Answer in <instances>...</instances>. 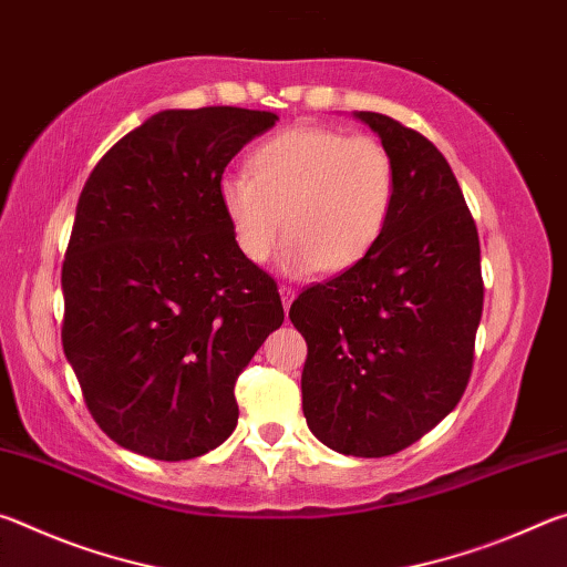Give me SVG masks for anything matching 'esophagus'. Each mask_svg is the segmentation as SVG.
Instances as JSON below:
<instances>
[{
  "instance_id": "1",
  "label": "esophagus",
  "mask_w": 567,
  "mask_h": 567,
  "mask_svg": "<svg viewBox=\"0 0 567 567\" xmlns=\"http://www.w3.org/2000/svg\"><path fill=\"white\" fill-rule=\"evenodd\" d=\"M280 297H282V307H285V312H290V305H292V300L297 297V292L292 290V287L282 285V287H280Z\"/></svg>"
}]
</instances>
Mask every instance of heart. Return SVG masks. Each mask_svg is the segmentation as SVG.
<instances>
[{
  "mask_svg": "<svg viewBox=\"0 0 567 567\" xmlns=\"http://www.w3.org/2000/svg\"><path fill=\"white\" fill-rule=\"evenodd\" d=\"M219 205L249 262L265 265L282 235L292 275L350 270L392 217L398 169L382 142L330 127H292L249 155V175L219 179Z\"/></svg>",
  "mask_w": 567,
  "mask_h": 567,
  "instance_id": "obj_1",
  "label": "heart"
}]
</instances>
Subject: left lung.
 Wrapping results in <instances>:
<instances>
[{
    "instance_id": "obj_1",
    "label": "left lung",
    "mask_w": 567,
    "mask_h": 567,
    "mask_svg": "<svg viewBox=\"0 0 567 567\" xmlns=\"http://www.w3.org/2000/svg\"><path fill=\"white\" fill-rule=\"evenodd\" d=\"M352 117L395 162V207L372 252L305 290L290 320L307 342V427L334 453L385 457L430 433L467 388L483 315L480 239L433 142L388 114Z\"/></svg>"
}]
</instances>
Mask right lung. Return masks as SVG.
Instances as JSON below:
<instances>
[{"mask_svg":"<svg viewBox=\"0 0 567 567\" xmlns=\"http://www.w3.org/2000/svg\"><path fill=\"white\" fill-rule=\"evenodd\" d=\"M277 120L162 110L84 182L62 265V344L94 422L132 453L177 463L223 445L237 427V375L285 320L217 192Z\"/></svg>","mask_w":567,"mask_h":567,"instance_id":"right-lung-1","label":"right lung"}]
</instances>
